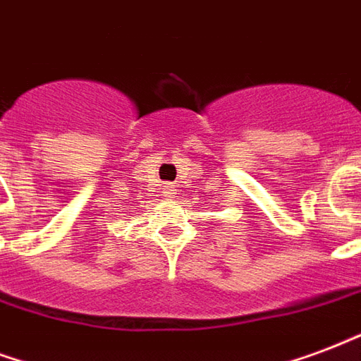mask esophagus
<instances>
[{
	"label": "esophagus",
	"mask_w": 361,
	"mask_h": 361,
	"mask_svg": "<svg viewBox=\"0 0 361 361\" xmlns=\"http://www.w3.org/2000/svg\"><path fill=\"white\" fill-rule=\"evenodd\" d=\"M164 195H166V197H170V199H172V197H174V187L170 185H164Z\"/></svg>",
	"instance_id": "34e87169"
}]
</instances>
